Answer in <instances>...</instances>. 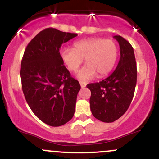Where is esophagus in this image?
Returning a JSON list of instances; mask_svg holds the SVG:
<instances>
[{"label":"esophagus","instance_id":"34e87169","mask_svg":"<svg viewBox=\"0 0 159 159\" xmlns=\"http://www.w3.org/2000/svg\"><path fill=\"white\" fill-rule=\"evenodd\" d=\"M80 84H81V87L83 88V87H85L86 85H87V83L84 81H80Z\"/></svg>","mask_w":159,"mask_h":159}]
</instances>
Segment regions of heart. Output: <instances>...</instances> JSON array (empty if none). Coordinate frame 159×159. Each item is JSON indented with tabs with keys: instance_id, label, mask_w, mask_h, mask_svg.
<instances>
[{
	"instance_id": "1",
	"label": "heart",
	"mask_w": 159,
	"mask_h": 159,
	"mask_svg": "<svg viewBox=\"0 0 159 159\" xmlns=\"http://www.w3.org/2000/svg\"><path fill=\"white\" fill-rule=\"evenodd\" d=\"M118 55L117 45L112 39L89 38L75 42L72 48H62L61 57L63 63L71 72H76L85 58L87 63L78 72V78L82 81L106 75L114 68Z\"/></svg>"
}]
</instances>
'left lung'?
Listing matches in <instances>:
<instances>
[{
	"mask_svg": "<svg viewBox=\"0 0 159 159\" xmlns=\"http://www.w3.org/2000/svg\"><path fill=\"white\" fill-rule=\"evenodd\" d=\"M114 37L120 48L116 69L102 81L87 85L91 91V112L104 123H112L125 114L132 101L137 83V64L132 45L122 36Z\"/></svg>",
	"mask_w": 159,
	"mask_h": 159,
	"instance_id": "obj_1",
	"label": "left lung"
}]
</instances>
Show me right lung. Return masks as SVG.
<instances>
[{"label": "right lung", "instance_id": "add662e5", "mask_svg": "<svg viewBox=\"0 0 159 159\" xmlns=\"http://www.w3.org/2000/svg\"><path fill=\"white\" fill-rule=\"evenodd\" d=\"M77 34L44 29L28 43L21 63L22 90L29 107L51 126L64 125L75 111L79 82L71 76L62 61V44Z\"/></svg>", "mask_w": 159, "mask_h": 159}]
</instances>
